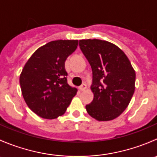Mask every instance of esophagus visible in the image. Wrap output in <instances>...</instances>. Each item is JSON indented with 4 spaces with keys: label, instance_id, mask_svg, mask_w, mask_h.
<instances>
[{
    "label": "esophagus",
    "instance_id": "1",
    "mask_svg": "<svg viewBox=\"0 0 157 157\" xmlns=\"http://www.w3.org/2000/svg\"><path fill=\"white\" fill-rule=\"evenodd\" d=\"M86 85L85 84V83H83V84H82L81 86H79V90H80V91H83V90H86Z\"/></svg>",
    "mask_w": 157,
    "mask_h": 157
}]
</instances>
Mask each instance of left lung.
Returning a JSON list of instances; mask_svg holds the SVG:
<instances>
[{
	"label": "left lung",
	"instance_id": "1",
	"mask_svg": "<svg viewBox=\"0 0 157 157\" xmlns=\"http://www.w3.org/2000/svg\"><path fill=\"white\" fill-rule=\"evenodd\" d=\"M82 52L93 71V100L86 105L89 115L106 121L119 116L129 105L135 90V71L121 48L100 39H82Z\"/></svg>",
	"mask_w": 157,
	"mask_h": 157
}]
</instances>
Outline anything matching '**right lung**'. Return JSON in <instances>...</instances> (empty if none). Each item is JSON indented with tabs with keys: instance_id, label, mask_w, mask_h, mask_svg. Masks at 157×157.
<instances>
[{
	"instance_id": "obj_1",
	"label": "right lung",
	"mask_w": 157,
	"mask_h": 157,
	"mask_svg": "<svg viewBox=\"0 0 157 157\" xmlns=\"http://www.w3.org/2000/svg\"><path fill=\"white\" fill-rule=\"evenodd\" d=\"M78 40H55L39 48L20 76L23 99L39 117L54 119L64 115L77 88L67 83L64 62L77 48Z\"/></svg>"
}]
</instances>
